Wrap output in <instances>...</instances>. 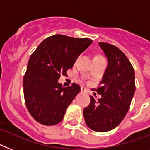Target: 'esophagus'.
Returning <instances> with one entry per match:
<instances>
[{
    "label": "esophagus",
    "mask_w": 150,
    "mask_h": 150,
    "mask_svg": "<svg viewBox=\"0 0 150 150\" xmlns=\"http://www.w3.org/2000/svg\"><path fill=\"white\" fill-rule=\"evenodd\" d=\"M81 91L82 93H87V92H88V91H87V89H86L85 88H81Z\"/></svg>",
    "instance_id": "obj_1"
}]
</instances>
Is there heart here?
Wrapping results in <instances>:
<instances>
[{
  "instance_id": "heart-1",
  "label": "heart",
  "mask_w": 150,
  "mask_h": 150,
  "mask_svg": "<svg viewBox=\"0 0 150 150\" xmlns=\"http://www.w3.org/2000/svg\"><path fill=\"white\" fill-rule=\"evenodd\" d=\"M96 57H95V58H96ZM79 59H80V57H78V58H77L76 61H78V60H79Z\"/></svg>"
}]
</instances>
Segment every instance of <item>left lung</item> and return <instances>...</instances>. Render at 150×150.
Wrapping results in <instances>:
<instances>
[{
    "instance_id": "1",
    "label": "left lung",
    "mask_w": 150,
    "mask_h": 150,
    "mask_svg": "<svg viewBox=\"0 0 150 150\" xmlns=\"http://www.w3.org/2000/svg\"><path fill=\"white\" fill-rule=\"evenodd\" d=\"M108 59V67L99 87L95 89L102 97H90L89 106L84 109L86 125L97 132L116 127L127 114L135 92L134 70L125 54L117 47L100 42Z\"/></svg>"
}]
</instances>
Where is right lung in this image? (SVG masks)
<instances>
[{
  "label": "right lung",
  "instance_id": "1",
  "mask_svg": "<svg viewBox=\"0 0 150 150\" xmlns=\"http://www.w3.org/2000/svg\"><path fill=\"white\" fill-rule=\"evenodd\" d=\"M92 42L87 38L55 35L44 39L33 52L23 78V92L28 111L35 120L53 125L63 119L81 88L75 83L64 88L58 79L61 75H67L78 57Z\"/></svg>",
  "mask_w": 150,
  "mask_h": 150
}]
</instances>
